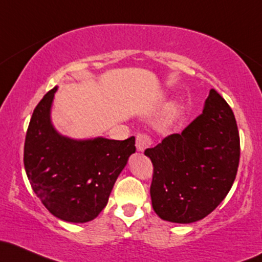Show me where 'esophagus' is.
Masks as SVG:
<instances>
[{
  "label": "esophagus",
  "instance_id": "34e87169",
  "mask_svg": "<svg viewBox=\"0 0 262 262\" xmlns=\"http://www.w3.org/2000/svg\"><path fill=\"white\" fill-rule=\"evenodd\" d=\"M151 144H153V139L149 134L146 133H139L137 136V140H136V145L137 149L140 151H144L146 148H149Z\"/></svg>",
  "mask_w": 262,
  "mask_h": 262
}]
</instances>
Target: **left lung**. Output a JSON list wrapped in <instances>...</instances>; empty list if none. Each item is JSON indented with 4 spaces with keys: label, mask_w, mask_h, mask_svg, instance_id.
<instances>
[{
    "label": "left lung",
    "mask_w": 262,
    "mask_h": 262,
    "mask_svg": "<svg viewBox=\"0 0 262 262\" xmlns=\"http://www.w3.org/2000/svg\"><path fill=\"white\" fill-rule=\"evenodd\" d=\"M144 154L153 163L154 211L171 223L204 219L225 199L236 178L240 137L234 113L211 89L196 119Z\"/></svg>",
    "instance_id": "8db88e82"
}]
</instances>
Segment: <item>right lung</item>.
Returning <instances> with one entry per match:
<instances>
[{
	"label": "right lung",
	"instance_id": "add662e5",
	"mask_svg": "<svg viewBox=\"0 0 262 262\" xmlns=\"http://www.w3.org/2000/svg\"><path fill=\"white\" fill-rule=\"evenodd\" d=\"M57 87L34 108L26 133L24 163L34 194L47 210L70 223L96 219L118 175L136 153V138L73 140L59 136L50 112Z\"/></svg>",
	"mask_w": 262,
	"mask_h": 262
}]
</instances>
